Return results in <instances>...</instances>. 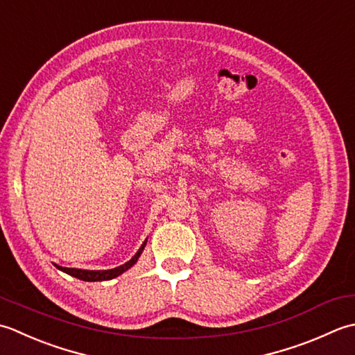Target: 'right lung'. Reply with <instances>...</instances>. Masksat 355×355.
Returning <instances> with one entry per match:
<instances>
[{
  "instance_id": "1",
  "label": "right lung",
  "mask_w": 355,
  "mask_h": 355,
  "mask_svg": "<svg viewBox=\"0 0 355 355\" xmlns=\"http://www.w3.org/2000/svg\"><path fill=\"white\" fill-rule=\"evenodd\" d=\"M146 247V242L142 243V247L139 248V251L136 252V254L132 257V260H128L127 263L118 266V268H113V270H105V271H89V270H78V268H62V266H58L61 271L70 274V276H73L76 279H81L85 282H98V280H110L118 277L119 274H122L124 271H127L128 268H132V266L136 263V260L139 259L141 252Z\"/></svg>"
}]
</instances>
